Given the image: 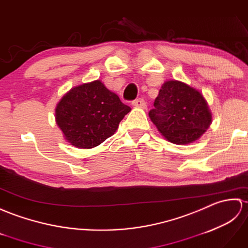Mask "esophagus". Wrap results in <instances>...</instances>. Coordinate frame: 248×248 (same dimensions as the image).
Listing matches in <instances>:
<instances>
[{
	"mask_svg": "<svg viewBox=\"0 0 248 248\" xmlns=\"http://www.w3.org/2000/svg\"><path fill=\"white\" fill-rule=\"evenodd\" d=\"M133 105L136 108H141V109H145L146 108V103L143 98H137L133 102Z\"/></svg>",
	"mask_w": 248,
	"mask_h": 248,
	"instance_id": "esophagus-1",
	"label": "esophagus"
}]
</instances>
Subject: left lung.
Segmentation results:
<instances>
[{"label": "left lung", "mask_w": 248, "mask_h": 248, "mask_svg": "<svg viewBox=\"0 0 248 248\" xmlns=\"http://www.w3.org/2000/svg\"><path fill=\"white\" fill-rule=\"evenodd\" d=\"M148 115L164 138L178 145L200 139L212 122L206 98L179 80L163 82Z\"/></svg>", "instance_id": "obj_1"}]
</instances>
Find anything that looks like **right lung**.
Segmentation results:
<instances>
[{
	"label": "right lung",
	"mask_w": 248,
	"mask_h": 248,
	"mask_svg": "<svg viewBox=\"0 0 248 248\" xmlns=\"http://www.w3.org/2000/svg\"><path fill=\"white\" fill-rule=\"evenodd\" d=\"M130 110L97 79L65 93L55 108V119L71 145L92 148L111 137Z\"/></svg>",
	"instance_id": "add662e5"
}]
</instances>
